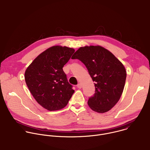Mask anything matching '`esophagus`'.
I'll return each instance as SVG.
<instances>
[{"label": "esophagus", "instance_id": "1", "mask_svg": "<svg viewBox=\"0 0 150 150\" xmlns=\"http://www.w3.org/2000/svg\"><path fill=\"white\" fill-rule=\"evenodd\" d=\"M77 87H78L79 89H81V88H82V85H81V83H78V84L77 85Z\"/></svg>", "mask_w": 150, "mask_h": 150}]
</instances>
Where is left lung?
Segmentation results:
<instances>
[{"label": "left lung", "instance_id": "1", "mask_svg": "<svg viewBox=\"0 0 150 150\" xmlns=\"http://www.w3.org/2000/svg\"><path fill=\"white\" fill-rule=\"evenodd\" d=\"M72 59H78L86 66L95 82V93L88 104L98 113L111 110L118 102L125 86L127 71L121 62L101 46L80 47Z\"/></svg>", "mask_w": 150, "mask_h": 150}]
</instances>
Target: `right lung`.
<instances>
[{
	"label": "right lung",
	"instance_id": "1",
	"mask_svg": "<svg viewBox=\"0 0 150 150\" xmlns=\"http://www.w3.org/2000/svg\"><path fill=\"white\" fill-rule=\"evenodd\" d=\"M75 49L55 45L39 54L25 72L26 83L37 103L48 111L66 107L74 90L62 68Z\"/></svg>",
	"mask_w": 150,
	"mask_h": 150
}]
</instances>
